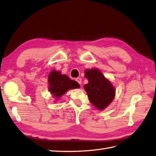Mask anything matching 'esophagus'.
<instances>
[{"mask_svg":"<svg viewBox=\"0 0 156 156\" xmlns=\"http://www.w3.org/2000/svg\"><path fill=\"white\" fill-rule=\"evenodd\" d=\"M76 81H77L80 85H81V83H82V79H81V78H77V79H76Z\"/></svg>","mask_w":156,"mask_h":156,"instance_id":"34e87169","label":"esophagus"}]
</instances>
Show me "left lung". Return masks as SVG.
<instances>
[{"label": "left lung", "instance_id": "8db88e82", "mask_svg": "<svg viewBox=\"0 0 156 156\" xmlns=\"http://www.w3.org/2000/svg\"><path fill=\"white\" fill-rule=\"evenodd\" d=\"M84 77L88 79V83L84 86V88L90 103L99 110H104L115 98L114 87L98 68L87 69Z\"/></svg>", "mask_w": 156, "mask_h": 156}]
</instances>
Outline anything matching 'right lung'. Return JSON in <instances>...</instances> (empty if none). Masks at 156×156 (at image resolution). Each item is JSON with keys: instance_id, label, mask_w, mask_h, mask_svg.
<instances>
[{"instance_id": "1", "label": "right lung", "mask_w": 156, "mask_h": 156, "mask_svg": "<svg viewBox=\"0 0 156 156\" xmlns=\"http://www.w3.org/2000/svg\"><path fill=\"white\" fill-rule=\"evenodd\" d=\"M48 91L55 100L59 99L69 90L76 89L80 87L76 80H71L65 74L60 71L53 69L48 76Z\"/></svg>"}]
</instances>
